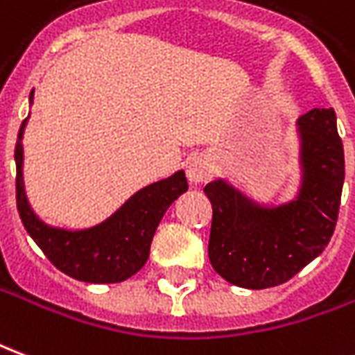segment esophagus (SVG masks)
Wrapping results in <instances>:
<instances>
[{
  "label": "esophagus",
  "mask_w": 355,
  "mask_h": 355,
  "mask_svg": "<svg viewBox=\"0 0 355 355\" xmlns=\"http://www.w3.org/2000/svg\"><path fill=\"white\" fill-rule=\"evenodd\" d=\"M186 173H188V178H190L192 184H200V182H203L211 175V163H209L207 157L196 155L188 163V171Z\"/></svg>",
  "instance_id": "1"
}]
</instances>
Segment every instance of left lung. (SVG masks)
<instances>
[{
	"label": "left lung",
	"mask_w": 355,
	"mask_h": 355,
	"mask_svg": "<svg viewBox=\"0 0 355 355\" xmlns=\"http://www.w3.org/2000/svg\"><path fill=\"white\" fill-rule=\"evenodd\" d=\"M302 184L295 201L266 207L218 178L203 192L213 205L209 261L226 282L268 289L320 257L335 232L344 184V148L333 108L298 119Z\"/></svg>",
	"instance_id": "obj_1"
}]
</instances>
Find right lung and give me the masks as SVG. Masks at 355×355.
Wrapping results in <instances>:
<instances>
[{
  "mask_svg": "<svg viewBox=\"0 0 355 355\" xmlns=\"http://www.w3.org/2000/svg\"><path fill=\"white\" fill-rule=\"evenodd\" d=\"M32 102V94H30ZM22 121L15 146L17 209L26 232L55 266L78 282L119 283L144 266L155 228L180 193L188 190L184 171L142 188L104 223L85 230L55 228L37 218L28 203L22 180Z\"/></svg>",
  "mask_w": 355,
  "mask_h": 355,
  "instance_id": "obj_1",
  "label": "right lung"
}]
</instances>
